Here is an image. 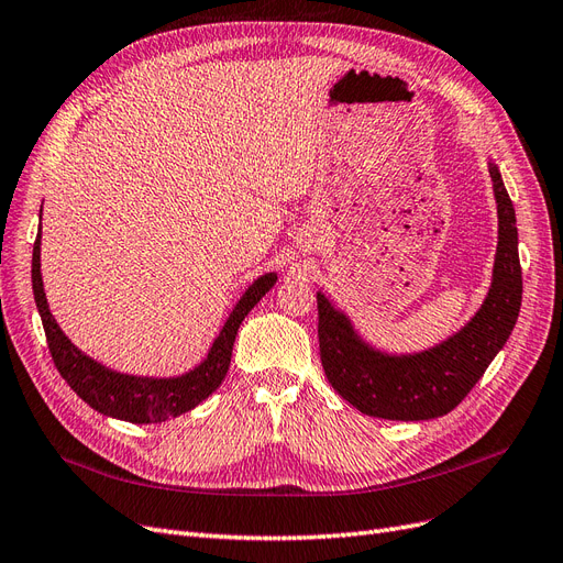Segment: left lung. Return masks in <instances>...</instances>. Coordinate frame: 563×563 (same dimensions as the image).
Returning a JSON list of instances; mask_svg holds the SVG:
<instances>
[{
  "instance_id": "8db88e82",
  "label": "left lung",
  "mask_w": 563,
  "mask_h": 563,
  "mask_svg": "<svg viewBox=\"0 0 563 563\" xmlns=\"http://www.w3.org/2000/svg\"><path fill=\"white\" fill-rule=\"evenodd\" d=\"M488 175L498 212L494 274L482 306L461 330L423 351L390 353L362 336L351 316L318 292L322 369L357 411L388 421L440 419L461 405L510 339L521 306L517 217L494 158Z\"/></svg>"
}]
</instances>
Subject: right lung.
<instances>
[{
  "label": "right lung",
  "instance_id": "add662e5",
  "mask_svg": "<svg viewBox=\"0 0 563 563\" xmlns=\"http://www.w3.org/2000/svg\"><path fill=\"white\" fill-rule=\"evenodd\" d=\"M42 217V214H40ZM278 274L268 271L252 283L241 299L231 308L229 318L224 320L220 334L214 336L208 355L198 365L185 374L177 376H140V374H123L102 362L86 355L81 349L65 336L60 324L53 318L44 280H42V224L37 231V241L32 250V292L37 301V311L44 322V332L48 341V351L53 362L67 380L69 388L75 390L86 405L96 411L112 416L119 421L129 423H161L191 411L210 397L224 380L235 334H239L241 322L245 316L260 303V299L276 285Z\"/></svg>",
  "mask_w": 563,
  "mask_h": 563
}]
</instances>
